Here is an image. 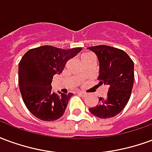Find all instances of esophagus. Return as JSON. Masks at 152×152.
<instances>
[{
  "instance_id": "obj_1",
  "label": "esophagus",
  "mask_w": 152,
  "mask_h": 152,
  "mask_svg": "<svg viewBox=\"0 0 152 152\" xmlns=\"http://www.w3.org/2000/svg\"><path fill=\"white\" fill-rule=\"evenodd\" d=\"M78 94L81 96V97H86L87 95V94L85 92H78Z\"/></svg>"
}]
</instances>
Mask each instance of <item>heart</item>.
Returning a JSON list of instances; mask_svg holds the SVG:
<instances>
[{
    "instance_id": "b5f03b06",
    "label": "heart",
    "mask_w": 152,
    "mask_h": 152,
    "mask_svg": "<svg viewBox=\"0 0 152 152\" xmlns=\"http://www.w3.org/2000/svg\"><path fill=\"white\" fill-rule=\"evenodd\" d=\"M93 54L90 53H84L81 54V56H80V58L82 59V58H87V57H89V56H92Z\"/></svg>"
}]
</instances>
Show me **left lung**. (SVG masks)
I'll use <instances>...</instances> for the list:
<instances>
[{
	"mask_svg": "<svg viewBox=\"0 0 152 152\" xmlns=\"http://www.w3.org/2000/svg\"><path fill=\"white\" fill-rule=\"evenodd\" d=\"M87 49L95 53L99 62L100 85L108 86L105 98H99V104L89 112L101 119L115 116L125 107L132 93L134 79L133 60L124 50L108 45Z\"/></svg>",
	"mask_w": 152,
	"mask_h": 152,
	"instance_id": "8db88e82",
	"label": "left lung"
}]
</instances>
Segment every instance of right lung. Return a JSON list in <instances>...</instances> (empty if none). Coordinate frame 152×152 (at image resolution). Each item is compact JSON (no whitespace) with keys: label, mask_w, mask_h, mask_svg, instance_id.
Here are the masks:
<instances>
[{"label":"right lung","mask_w":152,"mask_h":152,"mask_svg":"<svg viewBox=\"0 0 152 152\" xmlns=\"http://www.w3.org/2000/svg\"><path fill=\"white\" fill-rule=\"evenodd\" d=\"M81 50L43 45L28 50L23 56L18 63L19 89L24 104L34 116L52 121L64 114L73 94H55L51 82L53 76L62 72L66 62Z\"/></svg>","instance_id":"obj_1"}]
</instances>
